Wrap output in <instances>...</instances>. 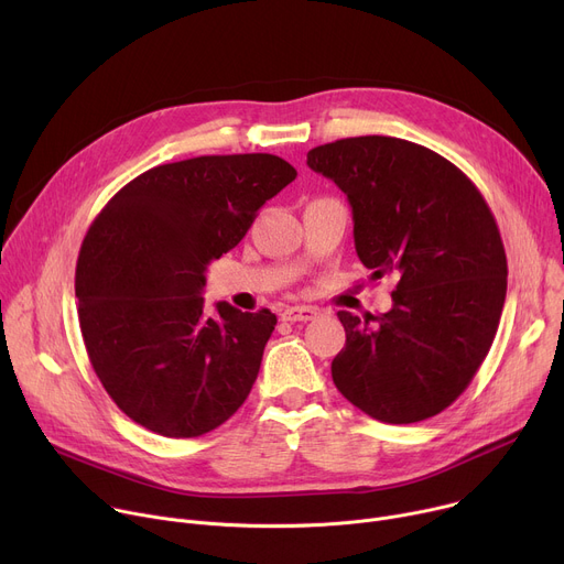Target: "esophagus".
Listing matches in <instances>:
<instances>
[{"label":"esophagus","instance_id":"34e87169","mask_svg":"<svg viewBox=\"0 0 564 564\" xmlns=\"http://www.w3.org/2000/svg\"><path fill=\"white\" fill-rule=\"evenodd\" d=\"M315 317H317V308H313V306H290V308H285L281 313V319L290 322V324H294V322H311Z\"/></svg>","mask_w":564,"mask_h":564}]
</instances>
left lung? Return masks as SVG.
<instances>
[{
  "mask_svg": "<svg viewBox=\"0 0 564 564\" xmlns=\"http://www.w3.org/2000/svg\"><path fill=\"white\" fill-rule=\"evenodd\" d=\"M306 163L347 195L371 279H399L388 313H337L347 345L333 383L379 422L429 420L465 392L497 335L508 262L495 215L454 163L401 138L335 140Z\"/></svg>",
  "mask_w": 564,
  "mask_h": 564,
  "instance_id": "left-lung-1",
  "label": "left lung"
}]
</instances>
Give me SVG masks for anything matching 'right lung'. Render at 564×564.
Listing matches in <instances>:
<instances>
[{
	"instance_id": "1",
	"label": "right lung",
	"mask_w": 564,
	"mask_h": 564,
	"mask_svg": "<svg viewBox=\"0 0 564 564\" xmlns=\"http://www.w3.org/2000/svg\"><path fill=\"white\" fill-rule=\"evenodd\" d=\"M294 176L272 154L167 163L127 183L93 221L74 279L82 335L104 390L135 424L197 437L249 397L276 315L227 302L208 313L202 290L210 260Z\"/></svg>"
}]
</instances>
